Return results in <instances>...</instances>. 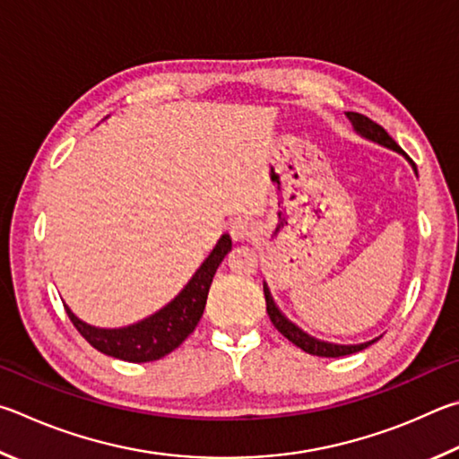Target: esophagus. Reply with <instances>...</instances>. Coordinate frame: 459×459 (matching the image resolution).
Segmentation results:
<instances>
[{"label":"esophagus","instance_id":"obj_1","mask_svg":"<svg viewBox=\"0 0 459 459\" xmlns=\"http://www.w3.org/2000/svg\"><path fill=\"white\" fill-rule=\"evenodd\" d=\"M254 231H255V225L252 220H247V217H238V220H234L230 225V234L236 239V242H242V239L252 238Z\"/></svg>","mask_w":459,"mask_h":459}]
</instances>
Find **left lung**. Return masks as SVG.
Returning <instances> with one entry per match:
<instances>
[{
  "label": "left lung",
  "instance_id": "obj_1",
  "mask_svg": "<svg viewBox=\"0 0 459 459\" xmlns=\"http://www.w3.org/2000/svg\"><path fill=\"white\" fill-rule=\"evenodd\" d=\"M347 118L352 123V128H355V133L365 136L367 141H373L377 144H383V147H387L391 151H397L403 155V151H401L399 144L391 139L389 133L385 131L381 125L373 123L371 118L365 117V115H359V112H347ZM411 163V160H409ZM413 171L417 173L415 163H411ZM264 296H266V310H268V316L272 320V325H274L280 333H282L288 341L296 347L302 349L304 352H308V355H316V357H328V359H336V357H344V355H352V352H359L367 349L368 344H373L375 341L379 339H373V341H367V342H360V344H336V342H326V341H320L315 339V336H310L308 333H304L299 325H294L292 320H288L282 310L276 307L274 299H272L270 294V288L268 284L264 282Z\"/></svg>",
  "mask_w": 459,
  "mask_h": 459
}]
</instances>
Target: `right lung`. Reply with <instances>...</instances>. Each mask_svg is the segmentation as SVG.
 Listing matches in <instances>:
<instances>
[{"label":"right lung","instance_id":"add662e5","mask_svg":"<svg viewBox=\"0 0 459 459\" xmlns=\"http://www.w3.org/2000/svg\"><path fill=\"white\" fill-rule=\"evenodd\" d=\"M231 250L230 234L217 239L212 254L197 268L195 274L185 284L183 290L175 299L159 308L155 315L120 328H100L80 320L74 312L64 304L72 325L96 351L128 363H149L169 355L187 336L195 331L201 315L205 310L207 292L217 266L223 262Z\"/></svg>","mask_w":459,"mask_h":459}]
</instances>
